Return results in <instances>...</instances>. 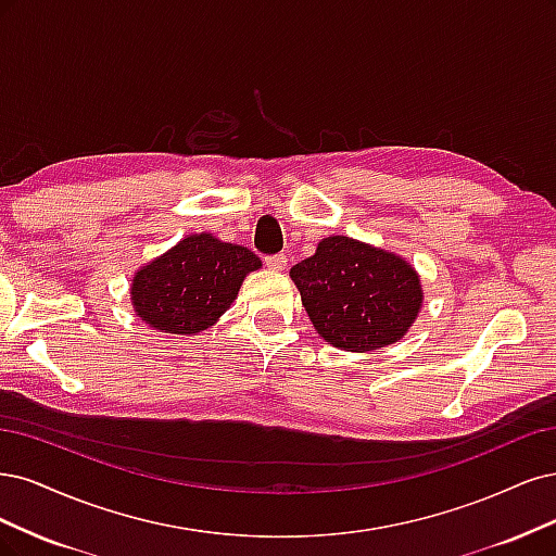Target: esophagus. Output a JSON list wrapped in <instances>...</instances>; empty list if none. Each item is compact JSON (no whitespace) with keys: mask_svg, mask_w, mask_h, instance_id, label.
<instances>
[{"mask_svg":"<svg viewBox=\"0 0 556 556\" xmlns=\"http://www.w3.org/2000/svg\"><path fill=\"white\" fill-rule=\"evenodd\" d=\"M286 256L283 254H275V256H265V265H267V270H275V273H279V270H286Z\"/></svg>","mask_w":556,"mask_h":556,"instance_id":"esophagus-1","label":"esophagus"}]
</instances>
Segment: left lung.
<instances>
[{"instance_id":"left-lung-1","label":"left lung","mask_w":556,"mask_h":556,"mask_svg":"<svg viewBox=\"0 0 556 556\" xmlns=\"http://www.w3.org/2000/svg\"><path fill=\"white\" fill-rule=\"evenodd\" d=\"M316 332L337 349L365 353L388 346L418 316L422 291L406 261L383 249L332 236L291 267Z\"/></svg>"}]
</instances>
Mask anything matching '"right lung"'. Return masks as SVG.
Returning a JSON list of instances; mask_svg holds the SVG:
<instances>
[{
	"label": "right lung",
	"instance_id": "right-lung-1",
	"mask_svg": "<svg viewBox=\"0 0 556 556\" xmlns=\"http://www.w3.org/2000/svg\"><path fill=\"white\" fill-rule=\"evenodd\" d=\"M258 267V256L247 247L222 242L210 232L189 236L136 273L134 307L156 330L201 332L230 307L242 279Z\"/></svg>",
	"mask_w": 556,
	"mask_h": 556
}]
</instances>
